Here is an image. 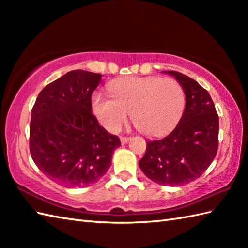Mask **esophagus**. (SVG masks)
<instances>
[{"mask_svg": "<svg viewBox=\"0 0 248 248\" xmlns=\"http://www.w3.org/2000/svg\"><path fill=\"white\" fill-rule=\"evenodd\" d=\"M130 140H131V138H125V136H124V138H120L121 144H127Z\"/></svg>", "mask_w": 248, "mask_h": 248, "instance_id": "esophagus-1", "label": "esophagus"}]
</instances>
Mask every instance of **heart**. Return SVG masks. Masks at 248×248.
Returning a JSON list of instances; mask_svg holds the SVG:
<instances>
[{
    "label": "heart",
    "instance_id": "1",
    "mask_svg": "<svg viewBox=\"0 0 248 248\" xmlns=\"http://www.w3.org/2000/svg\"><path fill=\"white\" fill-rule=\"evenodd\" d=\"M110 97L96 93L92 108L99 123L117 132L131 115L135 127L149 136H161L179 123L186 105L183 88L172 78H123L109 84Z\"/></svg>",
    "mask_w": 248,
    "mask_h": 248
}]
</instances>
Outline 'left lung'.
Wrapping results in <instances>:
<instances>
[{
	"instance_id": "8db88e82",
	"label": "left lung",
	"mask_w": 248,
	"mask_h": 248,
	"mask_svg": "<svg viewBox=\"0 0 248 248\" xmlns=\"http://www.w3.org/2000/svg\"><path fill=\"white\" fill-rule=\"evenodd\" d=\"M163 72L180 83L186 93V108L170 134L147 140L139 165L157 184L183 186L202 176L217 155L218 115L209 93L196 81L177 71Z\"/></svg>"
}]
</instances>
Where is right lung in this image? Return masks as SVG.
Returning <instances> with one entry per match:
<instances>
[{
    "label": "right lung",
    "mask_w": 248,
    "mask_h": 248,
    "mask_svg": "<svg viewBox=\"0 0 248 248\" xmlns=\"http://www.w3.org/2000/svg\"><path fill=\"white\" fill-rule=\"evenodd\" d=\"M102 75L72 70L46 85L31 109L30 151L40 171L70 187L98 182L120 146L93 115L92 94Z\"/></svg>",
    "instance_id": "obj_1"
}]
</instances>
